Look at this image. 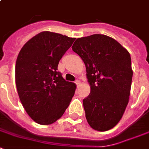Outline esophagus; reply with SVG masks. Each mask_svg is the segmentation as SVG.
I'll use <instances>...</instances> for the list:
<instances>
[{
  "label": "esophagus",
  "instance_id": "obj_1",
  "mask_svg": "<svg viewBox=\"0 0 149 149\" xmlns=\"http://www.w3.org/2000/svg\"><path fill=\"white\" fill-rule=\"evenodd\" d=\"M74 83H75V84L77 86L79 85V84H80V81H78V80H76L75 81H74Z\"/></svg>",
  "mask_w": 149,
  "mask_h": 149
}]
</instances>
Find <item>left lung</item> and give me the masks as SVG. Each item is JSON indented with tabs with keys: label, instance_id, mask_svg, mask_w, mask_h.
I'll list each match as a JSON object with an SVG mask.
<instances>
[{
	"label": "left lung",
	"instance_id": "8db88e82",
	"mask_svg": "<svg viewBox=\"0 0 149 149\" xmlns=\"http://www.w3.org/2000/svg\"><path fill=\"white\" fill-rule=\"evenodd\" d=\"M83 60L91 93L83 100L85 116L97 131L113 128L129 103L132 70L129 52L102 34L78 38L72 47Z\"/></svg>",
	"mask_w": 149,
	"mask_h": 149
}]
</instances>
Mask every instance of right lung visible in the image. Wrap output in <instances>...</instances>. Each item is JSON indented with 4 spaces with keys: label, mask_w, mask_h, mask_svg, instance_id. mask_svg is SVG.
<instances>
[{
    "label": "right lung",
    "mask_w": 149,
    "mask_h": 149,
    "mask_svg": "<svg viewBox=\"0 0 149 149\" xmlns=\"http://www.w3.org/2000/svg\"><path fill=\"white\" fill-rule=\"evenodd\" d=\"M75 38L42 32L23 45L16 61V85L19 100L32 120L49 125L69 105L75 84L66 81L58 65Z\"/></svg>",
    "instance_id": "1"
}]
</instances>
